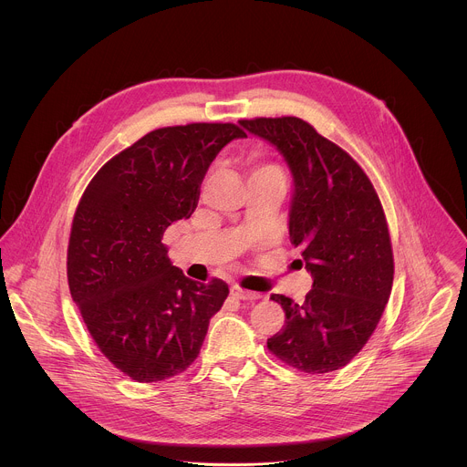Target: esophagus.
<instances>
[{
  "mask_svg": "<svg viewBox=\"0 0 467 467\" xmlns=\"http://www.w3.org/2000/svg\"><path fill=\"white\" fill-rule=\"evenodd\" d=\"M230 293H232L234 296L241 298V300H259V298H263L261 293L246 291V289H243V287H239V285H232V287H230Z\"/></svg>",
  "mask_w": 467,
  "mask_h": 467,
  "instance_id": "esophagus-1",
  "label": "esophagus"
}]
</instances>
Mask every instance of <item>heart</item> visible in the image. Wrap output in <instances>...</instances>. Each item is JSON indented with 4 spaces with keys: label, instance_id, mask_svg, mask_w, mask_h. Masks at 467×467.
Returning a JSON list of instances; mask_svg holds the SVG:
<instances>
[{
    "label": "heart",
    "instance_id": "heart-1",
    "mask_svg": "<svg viewBox=\"0 0 467 467\" xmlns=\"http://www.w3.org/2000/svg\"><path fill=\"white\" fill-rule=\"evenodd\" d=\"M261 176H278L282 178V171L276 167V165H271V163H261L254 169L252 172V178H261Z\"/></svg>",
    "mask_w": 467,
    "mask_h": 467
}]
</instances>
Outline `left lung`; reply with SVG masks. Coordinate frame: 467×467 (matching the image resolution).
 Masks as SVG:
<instances>
[{
  "label": "left lung",
  "instance_id": "8db88e82",
  "mask_svg": "<svg viewBox=\"0 0 467 467\" xmlns=\"http://www.w3.org/2000/svg\"><path fill=\"white\" fill-rule=\"evenodd\" d=\"M239 124L271 143L289 167V241L313 276L302 304L271 295L285 320L267 348L302 372H333L368 341L392 291L394 257L381 202L361 167L307 122L282 117Z\"/></svg>",
  "mask_w": 467,
  "mask_h": 467
}]
</instances>
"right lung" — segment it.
Masks as SVG:
<instances>
[{
	"label": "right lung",
	"mask_w": 467,
	"mask_h": 467,
	"mask_svg": "<svg viewBox=\"0 0 467 467\" xmlns=\"http://www.w3.org/2000/svg\"><path fill=\"white\" fill-rule=\"evenodd\" d=\"M235 138L246 133L234 124L150 131L97 172L77 206L71 298L102 354L138 383L187 370L228 296L223 280L172 266L161 237L194 213L210 163Z\"/></svg>",
	"instance_id": "right-lung-1"
}]
</instances>
